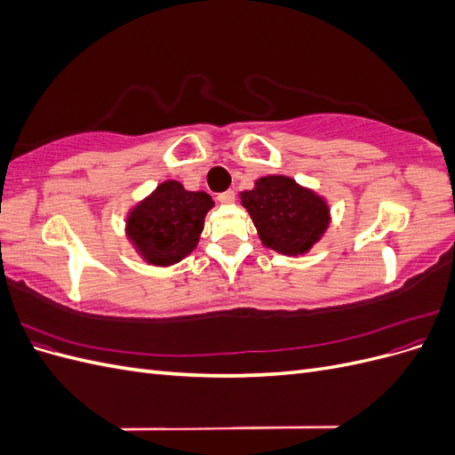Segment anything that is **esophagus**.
<instances>
[{
    "label": "esophagus",
    "mask_w": 455,
    "mask_h": 455,
    "mask_svg": "<svg viewBox=\"0 0 455 455\" xmlns=\"http://www.w3.org/2000/svg\"><path fill=\"white\" fill-rule=\"evenodd\" d=\"M218 201L220 203H233V201H235V191H233V189L224 191V194L218 196Z\"/></svg>",
    "instance_id": "1"
}]
</instances>
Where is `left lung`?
Segmentation results:
<instances>
[{"instance_id": "obj_1", "label": "left lung", "mask_w": 455, "mask_h": 455, "mask_svg": "<svg viewBox=\"0 0 455 455\" xmlns=\"http://www.w3.org/2000/svg\"><path fill=\"white\" fill-rule=\"evenodd\" d=\"M241 203L261 244L286 256L309 252L330 224L326 201L283 174L259 178L252 189L243 191Z\"/></svg>"}]
</instances>
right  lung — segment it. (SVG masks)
<instances>
[{
    "mask_svg": "<svg viewBox=\"0 0 455 455\" xmlns=\"http://www.w3.org/2000/svg\"><path fill=\"white\" fill-rule=\"evenodd\" d=\"M214 201L180 182L159 184L127 216V237L148 264L172 266L196 249Z\"/></svg>",
    "mask_w": 455,
    "mask_h": 455,
    "instance_id": "1",
    "label": "right lung"
}]
</instances>
